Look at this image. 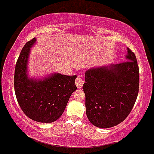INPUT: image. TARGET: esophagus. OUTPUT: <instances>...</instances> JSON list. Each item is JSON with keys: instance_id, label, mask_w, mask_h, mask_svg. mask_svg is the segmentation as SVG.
<instances>
[{"instance_id": "esophagus-1", "label": "esophagus", "mask_w": 154, "mask_h": 154, "mask_svg": "<svg viewBox=\"0 0 154 154\" xmlns=\"http://www.w3.org/2000/svg\"><path fill=\"white\" fill-rule=\"evenodd\" d=\"M83 83H84V81H83V79L82 78H80V76H79V77H77L75 79V85L76 86H77V88H82V86Z\"/></svg>"}]
</instances>
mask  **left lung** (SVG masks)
I'll return each instance as SVG.
<instances>
[{"label":"left lung","mask_w":154,"mask_h":154,"mask_svg":"<svg viewBox=\"0 0 154 154\" xmlns=\"http://www.w3.org/2000/svg\"><path fill=\"white\" fill-rule=\"evenodd\" d=\"M126 59L128 61L85 72L82 88L86 115L95 127L116 126L125 121L134 105L139 91V67L129 48Z\"/></svg>","instance_id":"left-lung-1"}]
</instances>
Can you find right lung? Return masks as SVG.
<instances>
[{
  "label": "right lung",
  "mask_w": 154,
  "mask_h": 154,
  "mask_svg": "<svg viewBox=\"0 0 154 154\" xmlns=\"http://www.w3.org/2000/svg\"><path fill=\"white\" fill-rule=\"evenodd\" d=\"M36 38L23 47L15 66L14 91L25 115L37 122L51 123L61 117L71 94L76 90V75L55 73L43 79L28 78L27 62Z\"/></svg>",
  "instance_id": "1"
}]
</instances>
